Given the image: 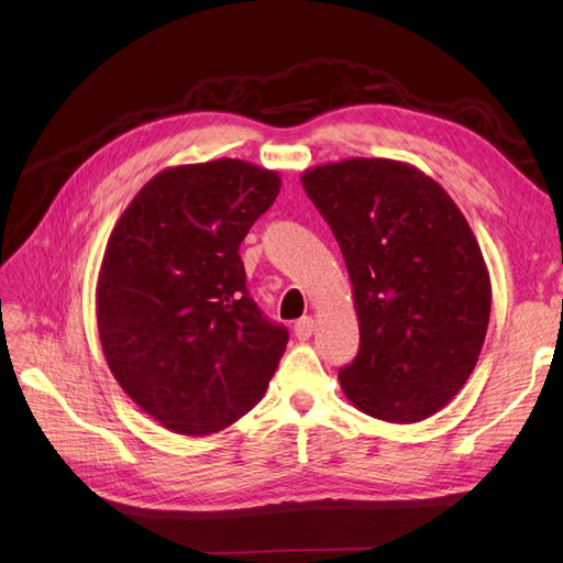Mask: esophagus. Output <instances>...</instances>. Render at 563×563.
I'll use <instances>...</instances> for the list:
<instances>
[{
  "mask_svg": "<svg viewBox=\"0 0 563 563\" xmlns=\"http://www.w3.org/2000/svg\"><path fill=\"white\" fill-rule=\"evenodd\" d=\"M314 331V319L312 317H300L294 327V333L298 340H308Z\"/></svg>",
  "mask_w": 563,
  "mask_h": 563,
  "instance_id": "1",
  "label": "esophagus"
}]
</instances>
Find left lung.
I'll list each match as a JSON object with an SVG mask.
<instances>
[{"label":"left lung","instance_id":"1","mask_svg":"<svg viewBox=\"0 0 563 563\" xmlns=\"http://www.w3.org/2000/svg\"><path fill=\"white\" fill-rule=\"evenodd\" d=\"M343 251L360 350L340 368L347 399L387 422L446 406L479 360L490 282L465 216L418 168L347 159L302 174Z\"/></svg>","mask_w":563,"mask_h":563}]
</instances>
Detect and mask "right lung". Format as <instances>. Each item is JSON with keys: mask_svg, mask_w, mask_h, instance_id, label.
Listing matches in <instances>:
<instances>
[{"mask_svg": "<svg viewBox=\"0 0 563 563\" xmlns=\"http://www.w3.org/2000/svg\"><path fill=\"white\" fill-rule=\"evenodd\" d=\"M282 180L240 159L166 168L114 225L98 333L126 395L164 428L211 434L261 401L288 343L255 305L240 244Z\"/></svg>", "mask_w": 563, "mask_h": 563, "instance_id": "obj_1", "label": "right lung"}]
</instances>
